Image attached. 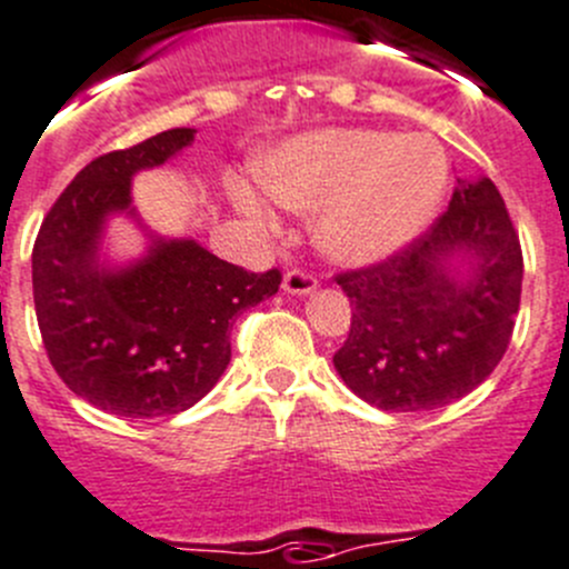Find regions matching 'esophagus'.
I'll use <instances>...</instances> for the list:
<instances>
[{"mask_svg":"<svg viewBox=\"0 0 569 569\" xmlns=\"http://www.w3.org/2000/svg\"><path fill=\"white\" fill-rule=\"evenodd\" d=\"M317 289V278L306 269H289L283 278V291L289 295H311Z\"/></svg>","mask_w":569,"mask_h":569,"instance_id":"34e87169","label":"esophagus"}]
</instances>
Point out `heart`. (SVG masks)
Segmentation results:
<instances>
[{
	"label": "heart",
	"mask_w": 569,
	"mask_h": 569,
	"mask_svg": "<svg viewBox=\"0 0 569 569\" xmlns=\"http://www.w3.org/2000/svg\"><path fill=\"white\" fill-rule=\"evenodd\" d=\"M254 179L289 210L322 212L317 236L331 258L376 263L432 221L446 190V159L429 137L328 129L260 159ZM236 201L258 224L272 219L247 190H238Z\"/></svg>",
	"instance_id": "1"
}]
</instances>
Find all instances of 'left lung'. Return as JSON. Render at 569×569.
<instances>
[{"mask_svg":"<svg viewBox=\"0 0 569 569\" xmlns=\"http://www.w3.org/2000/svg\"><path fill=\"white\" fill-rule=\"evenodd\" d=\"M469 253L458 281L445 260ZM522 247L491 179H458L449 210L390 258L339 272L350 331L333 368L362 401L423 412L469 396L506 357L522 297Z\"/></svg>","mask_w":569,"mask_h":569,"instance_id":"8db88e82","label":"left lung"}]
</instances>
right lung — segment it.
Returning <instances> with one entry per match:
<instances>
[{
	"instance_id": "add662e5",
	"label": "right lung",
	"mask_w": 569,
	"mask_h": 569,
	"mask_svg": "<svg viewBox=\"0 0 569 569\" xmlns=\"http://www.w3.org/2000/svg\"><path fill=\"white\" fill-rule=\"evenodd\" d=\"M193 140L171 129L109 151L67 184L33 243V300L50 365L69 390L111 416H177L230 365V328L278 295L280 269L247 272L196 241H153L129 269L98 267L109 212L131 207V177Z\"/></svg>"
}]
</instances>
